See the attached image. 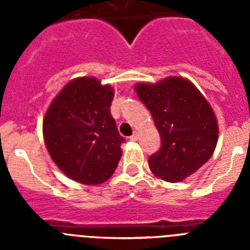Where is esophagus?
<instances>
[{
  "mask_svg": "<svg viewBox=\"0 0 250 250\" xmlns=\"http://www.w3.org/2000/svg\"><path fill=\"white\" fill-rule=\"evenodd\" d=\"M130 139H131L132 141L138 140V139H139V132L138 131H134V134H132V135L130 136Z\"/></svg>",
  "mask_w": 250,
  "mask_h": 250,
  "instance_id": "1",
  "label": "esophagus"
}]
</instances>
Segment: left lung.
Returning <instances> with one entry per match:
<instances>
[{
	"label": "left lung",
	"instance_id": "1",
	"mask_svg": "<svg viewBox=\"0 0 250 250\" xmlns=\"http://www.w3.org/2000/svg\"><path fill=\"white\" fill-rule=\"evenodd\" d=\"M134 89L160 134V150L149 158L151 173L167 183L183 182L215 150L219 129L213 107L183 76H169L156 83H138Z\"/></svg>",
	"mask_w": 250,
	"mask_h": 250
}]
</instances>
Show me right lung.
<instances>
[{
  "label": "right lung",
  "instance_id": "obj_1",
  "mask_svg": "<svg viewBox=\"0 0 250 250\" xmlns=\"http://www.w3.org/2000/svg\"><path fill=\"white\" fill-rule=\"evenodd\" d=\"M114 94L111 85H103L96 77H76L46 111L42 132L48 154L75 182L103 184L120 161L124 138L110 112Z\"/></svg>",
  "mask_w": 250,
  "mask_h": 250
}]
</instances>
